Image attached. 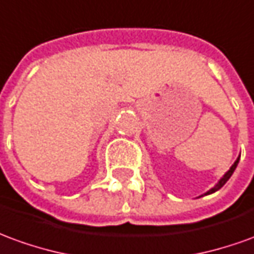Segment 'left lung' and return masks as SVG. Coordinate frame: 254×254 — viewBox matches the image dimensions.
I'll use <instances>...</instances> for the list:
<instances>
[{"instance_id":"left-lung-1","label":"left lung","mask_w":254,"mask_h":254,"mask_svg":"<svg viewBox=\"0 0 254 254\" xmlns=\"http://www.w3.org/2000/svg\"><path fill=\"white\" fill-rule=\"evenodd\" d=\"M238 162H239V158H238V159H237V161H235V162H234V165H232L231 168H230V170L227 172L224 176L221 177V180H220V182L217 183L216 186H214L213 189L210 190V191H207L206 195L207 194H212V192H214V191H217V190H220V189H221V187H223V186H224V184H226L227 182H228V179H230L232 173H234V170H235V168H237V165H238Z\"/></svg>"}]
</instances>
